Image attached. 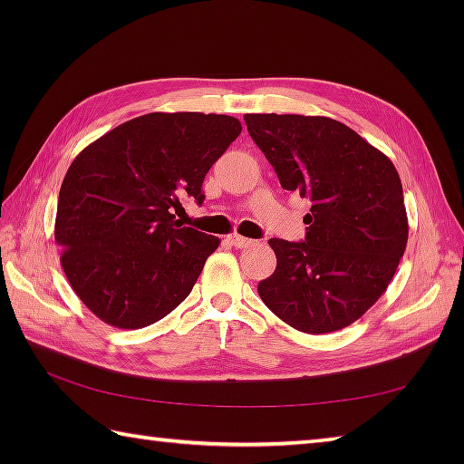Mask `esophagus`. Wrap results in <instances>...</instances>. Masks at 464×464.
<instances>
[{"mask_svg": "<svg viewBox=\"0 0 464 464\" xmlns=\"http://www.w3.org/2000/svg\"><path fill=\"white\" fill-rule=\"evenodd\" d=\"M227 241H229L233 247H237V249H247V247H253L255 245V241L253 239H247V237H241V235H229V237H227Z\"/></svg>", "mask_w": 464, "mask_h": 464, "instance_id": "esophagus-1", "label": "esophagus"}]
</instances>
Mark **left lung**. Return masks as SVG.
Instances as JSON below:
<instances>
[{"mask_svg":"<svg viewBox=\"0 0 464 464\" xmlns=\"http://www.w3.org/2000/svg\"><path fill=\"white\" fill-rule=\"evenodd\" d=\"M281 187L311 199L301 243L277 255L259 297L293 329L333 333L361 319L395 277L409 239L402 185L387 155L321 115H245Z\"/></svg>","mask_w":464,"mask_h":464,"instance_id":"left-lung-1","label":"left lung"}]
</instances>
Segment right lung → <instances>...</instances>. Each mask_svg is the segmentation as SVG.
Returning a JSON list of instances; mask_svg holds the SVG:
<instances>
[{
  "label": "right lung",
  "mask_w": 464,
  "mask_h": 464,
  "mask_svg": "<svg viewBox=\"0 0 464 464\" xmlns=\"http://www.w3.org/2000/svg\"><path fill=\"white\" fill-rule=\"evenodd\" d=\"M241 123L217 113H147L75 157L59 189L55 241L77 297L117 329H141L181 304L219 237L181 227Z\"/></svg>",
  "instance_id": "1"
}]
</instances>
